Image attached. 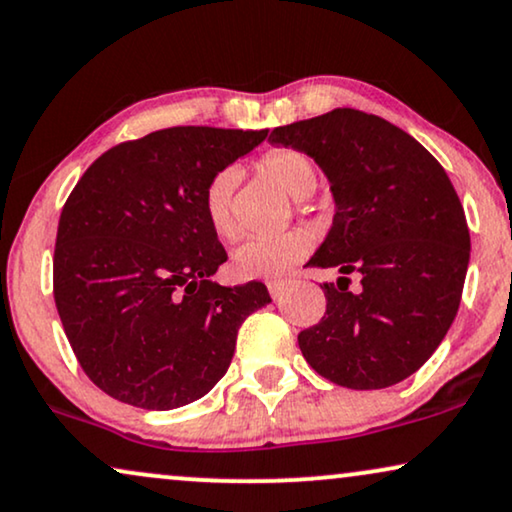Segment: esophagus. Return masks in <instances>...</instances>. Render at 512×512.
Instances as JSON below:
<instances>
[{
	"label": "esophagus",
	"instance_id": "1",
	"mask_svg": "<svg viewBox=\"0 0 512 512\" xmlns=\"http://www.w3.org/2000/svg\"><path fill=\"white\" fill-rule=\"evenodd\" d=\"M267 288H269V295L274 297V299H278V297L283 295V290H285V281H269Z\"/></svg>",
	"mask_w": 512,
	"mask_h": 512
}]
</instances>
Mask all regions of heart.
<instances>
[{"label":"heart","instance_id":"heart-1","mask_svg":"<svg viewBox=\"0 0 512 512\" xmlns=\"http://www.w3.org/2000/svg\"><path fill=\"white\" fill-rule=\"evenodd\" d=\"M260 170L290 199L302 201L316 192L318 173L309 156L297 149H274L260 159ZM238 182L234 168H224L203 192V210L210 229L220 238L236 234L231 194ZM311 238L304 231H288L276 238H250L231 252V269L238 278H276L309 255Z\"/></svg>","mask_w":512,"mask_h":512}]
</instances>
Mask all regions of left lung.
<instances>
[{
  "label": "left lung",
  "mask_w": 512,
  "mask_h": 512,
  "mask_svg": "<svg viewBox=\"0 0 512 512\" xmlns=\"http://www.w3.org/2000/svg\"><path fill=\"white\" fill-rule=\"evenodd\" d=\"M271 145L318 163L335 217L306 267L337 269L323 283L318 325L299 332L306 363L339 386L370 391L419 370L459 311L470 234L445 168L403 128L360 109L278 126ZM361 288L348 290V274Z\"/></svg>",
  "instance_id": "obj_1"
}]
</instances>
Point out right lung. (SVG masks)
<instances>
[{
  "label": "right lung",
  "instance_id": "obj_1",
  "mask_svg": "<svg viewBox=\"0 0 512 512\" xmlns=\"http://www.w3.org/2000/svg\"><path fill=\"white\" fill-rule=\"evenodd\" d=\"M175 126L91 163L58 222L53 297L81 370L142 410L199 400L229 370L238 327L271 302L264 283L222 288L227 252L203 192L267 138Z\"/></svg>",
  "mask_w": 512,
  "mask_h": 512
}]
</instances>
